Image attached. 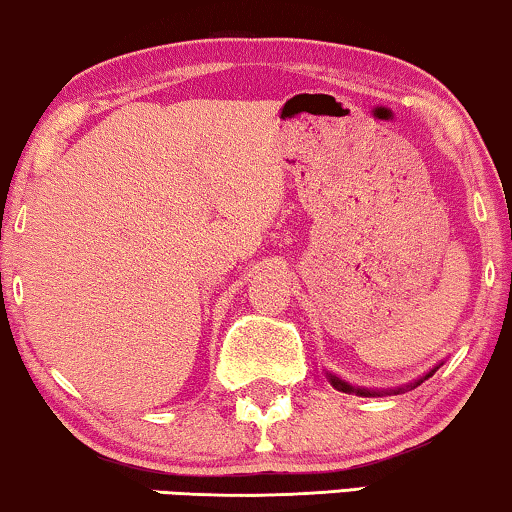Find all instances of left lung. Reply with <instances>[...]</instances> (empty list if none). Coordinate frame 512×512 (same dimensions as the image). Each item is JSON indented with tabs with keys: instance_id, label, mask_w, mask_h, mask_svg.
<instances>
[{
	"instance_id": "left-lung-1",
	"label": "left lung",
	"mask_w": 512,
	"mask_h": 512,
	"mask_svg": "<svg viewBox=\"0 0 512 512\" xmlns=\"http://www.w3.org/2000/svg\"><path fill=\"white\" fill-rule=\"evenodd\" d=\"M438 369H441V364H438V366H434V369H429L427 373H424V376H422V378H417V380H413V383H408L406 387H399V390H392V394H403V392H410V390H415V387H417V385H422V383H424V380H427V378H431V376H434V373H436ZM329 383H331V385H334L338 392H348V394H350V392H357V394H359V397H380V392H373V390H355V387H352V385H348V383H345V380H341V378L331 376V373H329Z\"/></svg>"
}]
</instances>
